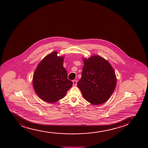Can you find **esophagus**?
I'll list each match as a JSON object with an SVG mask.
<instances>
[{
    "label": "esophagus",
    "mask_w": 148,
    "mask_h": 148,
    "mask_svg": "<svg viewBox=\"0 0 148 148\" xmlns=\"http://www.w3.org/2000/svg\"><path fill=\"white\" fill-rule=\"evenodd\" d=\"M73 85L74 86H77V80H73Z\"/></svg>",
    "instance_id": "34e87169"
}]
</instances>
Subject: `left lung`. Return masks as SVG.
Returning <instances> with one entry per match:
<instances>
[{"mask_svg":"<svg viewBox=\"0 0 148 148\" xmlns=\"http://www.w3.org/2000/svg\"><path fill=\"white\" fill-rule=\"evenodd\" d=\"M82 77L77 82L83 97L91 104H103L110 98L116 84L115 72L112 66L98 55L83 60Z\"/></svg>","mask_w":148,"mask_h":148,"instance_id":"obj_1","label":"left lung"}]
</instances>
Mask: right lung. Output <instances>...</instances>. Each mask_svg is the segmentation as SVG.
I'll list each match as a JSON object with an SVG mask.
<instances>
[{
    "label": "right lung",
    "instance_id": "obj_1",
    "mask_svg": "<svg viewBox=\"0 0 148 148\" xmlns=\"http://www.w3.org/2000/svg\"><path fill=\"white\" fill-rule=\"evenodd\" d=\"M63 57L57 52L46 56L36 69L33 76V86L36 93L45 102L53 103L65 97L73 82L68 79L63 66Z\"/></svg>",
    "mask_w": 148,
    "mask_h": 148
}]
</instances>
